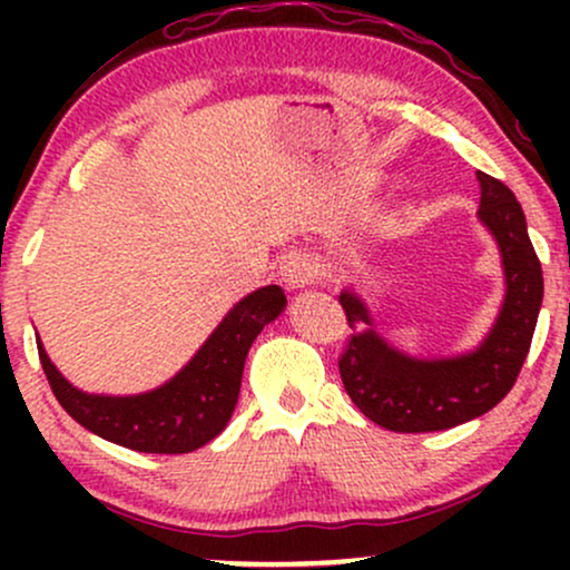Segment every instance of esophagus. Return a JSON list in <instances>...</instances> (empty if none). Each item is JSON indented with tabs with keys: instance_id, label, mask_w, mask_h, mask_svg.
Masks as SVG:
<instances>
[{
	"instance_id": "obj_1",
	"label": "esophagus",
	"mask_w": 570,
	"mask_h": 570,
	"mask_svg": "<svg viewBox=\"0 0 570 570\" xmlns=\"http://www.w3.org/2000/svg\"><path fill=\"white\" fill-rule=\"evenodd\" d=\"M318 276V263L311 254H289L286 263L281 265V281H284L289 289H303V286L313 284Z\"/></svg>"
}]
</instances>
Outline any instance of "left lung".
Listing matches in <instances>:
<instances>
[{
	"instance_id": "8db88e82",
	"label": "left lung",
	"mask_w": 570,
	"mask_h": 570,
	"mask_svg": "<svg viewBox=\"0 0 570 570\" xmlns=\"http://www.w3.org/2000/svg\"><path fill=\"white\" fill-rule=\"evenodd\" d=\"M480 219L499 240L507 297L493 330L474 353L455 358H410L377 335L356 294H340L351 337L337 358L351 402L377 426L399 434H423L461 426L485 415L512 391L544 297V276L528 238L525 214L503 181L476 171Z\"/></svg>"
}]
</instances>
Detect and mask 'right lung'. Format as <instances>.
Returning <instances> with one entry per match:
<instances>
[{
    "label": "right lung",
    "mask_w": 570,
    "mask_h": 570,
    "mask_svg": "<svg viewBox=\"0 0 570 570\" xmlns=\"http://www.w3.org/2000/svg\"><path fill=\"white\" fill-rule=\"evenodd\" d=\"M284 305L286 294L281 286L252 292L222 318L174 381L141 396L82 394L63 381L37 340L39 362L61 407L101 440L139 453H193L227 426L238 402L246 353Z\"/></svg>",
    "instance_id": "add662e5"
}]
</instances>
